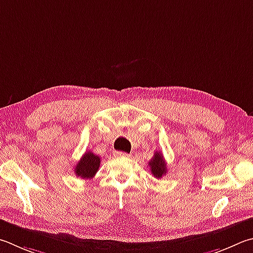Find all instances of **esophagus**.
Instances as JSON below:
<instances>
[{"label":"esophagus","instance_id":"1","mask_svg":"<svg viewBox=\"0 0 253 253\" xmlns=\"http://www.w3.org/2000/svg\"><path fill=\"white\" fill-rule=\"evenodd\" d=\"M116 156L117 157H129V154L124 153V151H116Z\"/></svg>","mask_w":253,"mask_h":253}]
</instances>
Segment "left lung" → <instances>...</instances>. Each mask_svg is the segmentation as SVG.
<instances>
[{
  "label": "left lung",
  "instance_id": "1",
  "mask_svg": "<svg viewBox=\"0 0 253 253\" xmlns=\"http://www.w3.org/2000/svg\"><path fill=\"white\" fill-rule=\"evenodd\" d=\"M149 167L150 171L156 178H162L167 172V167L165 159L163 157V154L160 151H156L154 157L149 160Z\"/></svg>",
  "mask_w": 253,
  "mask_h": 253
}]
</instances>
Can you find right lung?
I'll use <instances>...</instances> for the list:
<instances>
[{"mask_svg":"<svg viewBox=\"0 0 253 253\" xmlns=\"http://www.w3.org/2000/svg\"><path fill=\"white\" fill-rule=\"evenodd\" d=\"M99 165L100 158L98 156H96L91 151H86L83 155L80 162L77 163L74 171L77 177H81L83 179H90L98 171Z\"/></svg>","mask_w":253,"mask_h":253,"instance_id":"add662e5","label":"right lung"}]
</instances>
